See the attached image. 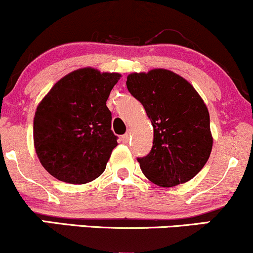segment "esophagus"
<instances>
[{
	"label": "esophagus",
	"mask_w": 253,
	"mask_h": 253,
	"mask_svg": "<svg viewBox=\"0 0 253 253\" xmlns=\"http://www.w3.org/2000/svg\"><path fill=\"white\" fill-rule=\"evenodd\" d=\"M129 138H130L129 133H126V134H125V135H123V136H121V140H123V143H128Z\"/></svg>",
	"instance_id": "1"
}]
</instances>
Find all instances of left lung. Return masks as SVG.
I'll return each instance as SVG.
<instances>
[{"label": "left lung", "instance_id": "1", "mask_svg": "<svg viewBox=\"0 0 253 253\" xmlns=\"http://www.w3.org/2000/svg\"><path fill=\"white\" fill-rule=\"evenodd\" d=\"M126 84L153 126L152 149L138 158L143 173L165 188L190 181L207 163L213 146L210 113L199 92L165 69L130 74Z\"/></svg>", "mask_w": 253, "mask_h": 253}]
</instances>
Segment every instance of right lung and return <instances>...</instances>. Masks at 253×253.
Segmentation results:
<instances>
[{"label": "right lung", "instance_id": "obj_1", "mask_svg": "<svg viewBox=\"0 0 253 253\" xmlns=\"http://www.w3.org/2000/svg\"><path fill=\"white\" fill-rule=\"evenodd\" d=\"M120 77L117 72L78 69L58 81L38 104L34 147L50 175L84 184L103 172L118 145L106 102Z\"/></svg>", "mask_w": 253, "mask_h": 253}]
</instances>
